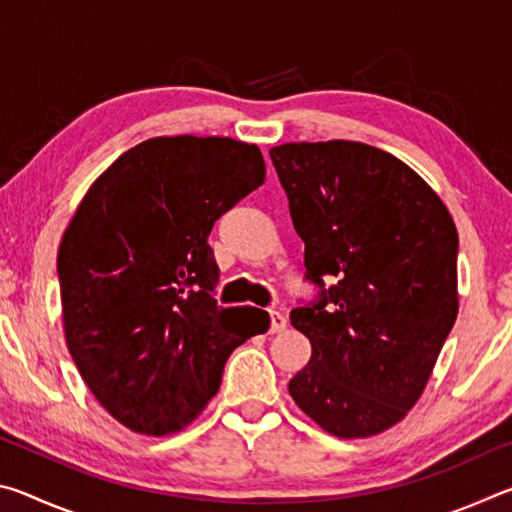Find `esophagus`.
Returning <instances> with one entry per match:
<instances>
[{"label": "esophagus", "mask_w": 512, "mask_h": 512, "mask_svg": "<svg viewBox=\"0 0 512 512\" xmlns=\"http://www.w3.org/2000/svg\"><path fill=\"white\" fill-rule=\"evenodd\" d=\"M284 329H287V316L280 311H271V334L284 332Z\"/></svg>", "instance_id": "obj_1"}]
</instances>
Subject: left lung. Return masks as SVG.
<instances>
[{
  "instance_id": "1",
  "label": "left lung",
  "mask_w": 512,
  "mask_h": 512,
  "mask_svg": "<svg viewBox=\"0 0 512 512\" xmlns=\"http://www.w3.org/2000/svg\"><path fill=\"white\" fill-rule=\"evenodd\" d=\"M268 153L305 241V277L320 287L291 311L311 359L289 393L332 436H375L420 400L454 327V219L409 164L375 146L291 142Z\"/></svg>"
}]
</instances>
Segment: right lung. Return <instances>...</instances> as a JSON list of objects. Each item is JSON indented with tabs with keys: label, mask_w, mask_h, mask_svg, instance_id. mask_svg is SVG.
I'll use <instances>...</instances> for the list:
<instances>
[{
	"label": "right lung",
	"mask_w": 512,
	"mask_h": 512,
	"mask_svg": "<svg viewBox=\"0 0 512 512\" xmlns=\"http://www.w3.org/2000/svg\"><path fill=\"white\" fill-rule=\"evenodd\" d=\"M264 176L255 144L153 137L121 153L76 207L58 248L65 341L97 402L131 431L187 427L232 350L271 325L264 309L216 305L207 244Z\"/></svg>",
	"instance_id": "right-lung-1"
}]
</instances>
